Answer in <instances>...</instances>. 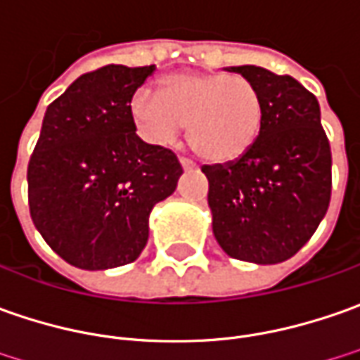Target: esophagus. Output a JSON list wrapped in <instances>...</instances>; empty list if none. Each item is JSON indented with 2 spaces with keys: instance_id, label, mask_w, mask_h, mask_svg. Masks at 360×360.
Returning a JSON list of instances; mask_svg holds the SVG:
<instances>
[{
  "instance_id": "obj_1",
  "label": "esophagus",
  "mask_w": 360,
  "mask_h": 360,
  "mask_svg": "<svg viewBox=\"0 0 360 360\" xmlns=\"http://www.w3.org/2000/svg\"><path fill=\"white\" fill-rule=\"evenodd\" d=\"M179 163H181V167H183V169H195V167H197V165H195V161L187 159V157H179Z\"/></svg>"
}]
</instances>
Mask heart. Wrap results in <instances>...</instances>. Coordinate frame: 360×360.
I'll return each mask as SVG.
<instances>
[{"label": "heart", "mask_w": 360, "mask_h": 360, "mask_svg": "<svg viewBox=\"0 0 360 360\" xmlns=\"http://www.w3.org/2000/svg\"><path fill=\"white\" fill-rule=\"evenodd\" d=\"M131 115L147 141L171 143L187 125V143L209 163L247 155L265 123L259 87L243 75L173 73L161 91L141 87L131 99Z\"/></svg>", "instance_id": "obj_1"}]
</instances>
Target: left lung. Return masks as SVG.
<instances>
[{
    "label": "left lung",
    "instance_id": "8db88e82",
    "mask_svg": "<svg viewBox=\"0 0 360 360\" xmlns=\"http://www.w3.org/2000/svg\"><path fill=\"white\" fill-rule=\"evenodd\" d=\"M259 87L265 123L237 161L203 167L213 233L225 253L249 263L291 259L323 221L330 201V145L316 97L291 75L239 65Z\"/></svg>",
    "mask_w": 360,
    "mask_h": 360
}]
</instances>
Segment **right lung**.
Segmentation results:
<instances>
[{
	"mask_svg": "<svg viewBox=\"0 0 360 360\" xmlns=\"http://www.w3.org/2000/svg\"><path fill=\"white\" fill-rule=\"evenodd\" d=\"M155 65L83 73L45 111L27 165L33 225L69 265L101 271L133 263L149 213L179 181L173 151L137 137L131 99Z\"/></svg>",
	"mask_w": 360,
	"mask_h": 360,
	"instance_id": "1",
	"label": "right lung"
}]
</instances>
